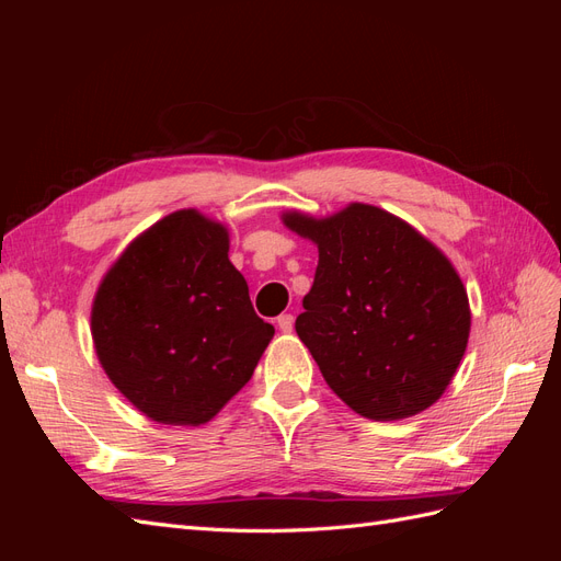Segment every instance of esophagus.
<instances>
[{
    "mask_svg": "<svg viewBox=\"0 0 561 561\" xmlns=\"http://www.w3.org/2000/svg\"><path fill=\"white\" fill-rule=\"evenodd\" d=\"M278 330L285 332V334H290L295 330V318L290 313L278 316Z\"/></svg>",
    "mask_w": 561,
    "mask_h": 561,
    "instance_id": "34e87169",
    "label": "esophagus"
}]
</instances>
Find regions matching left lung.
Returning a JSON list of instances; mask_svg holds the SVG:
<instances>
[{
    "mask_svg": "<svg viewBox=\"0 0 561 561\" xmlns=\"http://www.w3.org/2000/svg\"><path fill=\"white\" fill-rule=\"evenodd\" d=\"M318 245V268L295 330L355 414L400 421L451 383L470 336V304L447 254L369 203L328 217L283 213Z\"/></svg>",
    "mask_w": 561,
    "mask_h": 561,
    "instance_id": "8db88e82",
    "label": "left lung"
}]
</instances>
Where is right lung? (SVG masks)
I'll return each mask as SVG.
<instances>
[{
  "label": "right lung",
  "mask_w": 561,
  "mask_h": 561,
  "mask_svg": "<svg viewBox=\"0 0 561 561\" xmlns=\"http://www.w3.org/2000/svg\"><path fill=\"white\" fill-rule=\"evenodd\" d=\"M98 360L135 410L201 426L250 381L274 336L229 262V229L175 210L118 254L91 309Z\"/></svg>",
  "instance_id": "right-lung-1"
}]
</instances>
